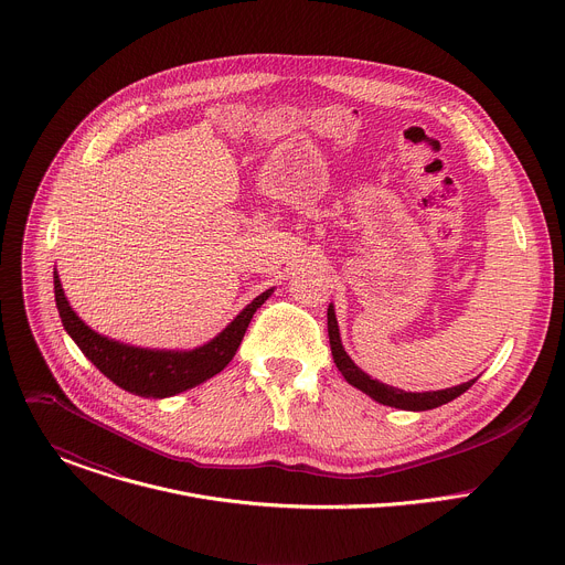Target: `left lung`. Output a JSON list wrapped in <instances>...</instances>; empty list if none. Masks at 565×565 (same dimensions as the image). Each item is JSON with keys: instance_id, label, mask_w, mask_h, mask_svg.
<instances>
[{"instance_id": "obj_1", "label": "left lung", "mask_w": 565, "mask_h": 565, "mask_svg": "<svg viewBox=\"0 0 565 565\" xmlns=\"http://www.w3.org/2000/svg\"><path fill=\"white\" fill-rule=\"evenodd\" d=\"M329 338H331V351H333V360L340 369V373L347 377L349 384H353L355 388H360L362 393L371 395L373 399L382 402V405L395 407V409H407V412H427V409H436L440 405H447L454 397H458L460 393H465L476 380H469L465 384L451 386V388H443V391H425V393H407L395 386H386L377 380H371L362 369H358L353 364V360L347 355L342 340H340V329H338V319H335V310L333 306H329Z\"/></svg>"}]
</instances>
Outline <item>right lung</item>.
Masks as SVG:
<instances>
[{
	"label": "right lung",
	"instance_id": "1",
	"mask_svg": "<svg viewBox=\"0 0 565 565\" xmlns=\"http://www.w3.org/2000/svg\"><path fill=\"white\" fill-rule=\"evenodd\" d=\"M53 284L62 324L66 333L73 338V342L79 347V351H83L114 384L140 397H168L221 373L234 358L241 340H244L253 315L273 292L270 288L255 297L253 303L241 310L232 324L205 347L185 353H174L136 349L98 335L71 310L62 292L57 273L53 275Z\"/></svg>",
	"mask_w": 565,
	"mask_h": 565
}]
</instances>
